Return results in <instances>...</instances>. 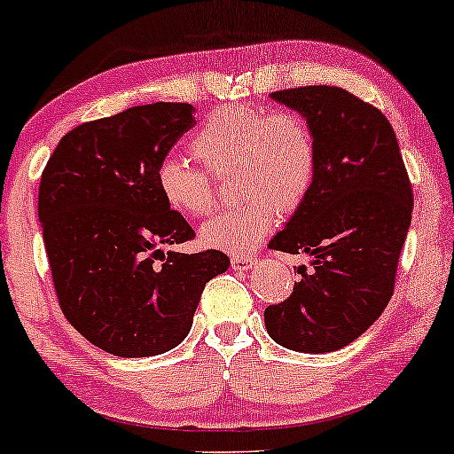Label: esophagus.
I'll list each match as a JSON object with an SVG mask.
<instances>
[{
  "mask_svg": "<svg viewBox=\"0 0 454 454\" xmlns=\"http://www.w3.org/2000/svg\"><path fill=\"white\" fill-rule=\"evenodd\" d=\"M231 264L234 270H247V269L256 267L258 256H254V254H247V256H232Z\"/></svg>",
  "mask_w": 454,
  "mask_h": 454,
  "instance_id": "esophagus-1",
  "label": "esophagus"
}]
</instances>
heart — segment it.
<instances>
[{
    "label": "heart",
    "mask_w": 454,
    "mask_h": 454,
    "mask_svg": "<svg viewBox=\"0 0 454 454\" xmlns=\"http://www.w3.org/2000/svg\"><path fill=\"white\" fill-rule=\"evenodd\" d=\"M205 170L185 160L164 158L155 168L161 200L181 215H205L215 205V180L234 175L231 209L202 223L200 243L243 254L270 231L275 213L290 215L309 196L317 173L311 128L299 114L226 106L205 119L190 143Z\"/></svg>",
    "instance_id": "b5f03b06"
}]
</instances>
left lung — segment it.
<instances>
[{
    "instance_id": "left-lung-1",
    "label": "left lung",
    "mask_w": 454,
    "mask_h": 454,
    "mask_svg": "<svg viewBox=\"0 0 454 454\" xmlns=\"http://www.w3.org/2000/svg\"><path fill=\"white\" fill-rule=\"evenodd\" d=\"M307 119L317 151L309 196L269 247L309 254L314 270L264 309L270 340L294 352L340 350L388 305L411 222V185L382 111L341 87L270 93Z\"/></svg>"
}]
</instances>
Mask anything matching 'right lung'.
<instances>
[{"mask_svg":"<svg viewBox=\"0 0 454 454\" xmlns=\"http://www.w3.org/2000/svg\"><path fill=\"white\" fill-rule=\"evenodd\" d=\"M192 113V104L155 102L82 123L59 140L40 179L38 217L61 311L114 356L179 346L205 284L231 267L217 249H160L196 237L155 185L160 161L194 128Z\"/></svg>","mask_w":454,"mask_h":454,"instance_id":"add662e5","label":"right lung"}]
</instances>
